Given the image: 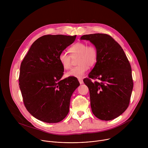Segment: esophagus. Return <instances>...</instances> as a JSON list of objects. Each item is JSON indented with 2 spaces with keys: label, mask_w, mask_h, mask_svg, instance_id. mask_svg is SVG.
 <instances>
[{
  "label": "esophagus",
  "mask_w": 148,
  "mask_h": 148,
  "mask_svg": "<svg viewBox=\"0 0 148 148\" xmlns=\"http://www.w3.org/2000/svg\"><path fill=\"white\" fill-rule=\"evenodd\" d=\"M78 81H79V84H83V80L82 79H81V78H78Z\"/></svg>",
  "instance_id": "obj_1"
}]
</instances>
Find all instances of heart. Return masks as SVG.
I'll use <instances>...</instances> for the list:
<instances>
[{
  "label": "heart",
  "instance_id": "obj_1",
  "mask_svg": "<svg viewBox=\"0 0 148 148\" xmlns=\"http://www.w3.org/2000/svg\"><path fill=\"white\" fill-rule=\"evenodd\" d=\"M70 55L65 51L61 52L58 56L61 65L65 70H69L72 66L73 58H77V66L67 73L68 77L81 78L86 74L89 66H94L98 60V50L92 45H88L85 42H78L69 49Z\"/></svg>",
  "mask_w": 148,
  "mask_h": 148
}]
</instances>
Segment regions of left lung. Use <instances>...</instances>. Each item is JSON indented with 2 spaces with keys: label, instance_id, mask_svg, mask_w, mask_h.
<instances>
[{
  "label": "left lung",
  "instance_id": "left-lung-1",
  "mask_svg": "<svg viewBox=\"0 0 148 148\" xmlns=\"http://www.w3.org/2000/svg\"><path fill=\"white\" fill-rule=\"evenodd\" d=\"M98 50L95 66L84 82L90 91L91 107L99 119L110 121L128 108L134 82L131 66L121 46L110 35L95 33L83 35ZM95 80L92 82L91 79Z\"/></svg>",
  "mask_w": 148,
  "mask_h": 148
}]
</instances>
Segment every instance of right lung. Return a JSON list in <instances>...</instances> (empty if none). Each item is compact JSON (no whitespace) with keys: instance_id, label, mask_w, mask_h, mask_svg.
Returning a JSON list of instances; mask_svg holds the SVG:
<instances>
[{"instance_id":"1","label":"right lung","mask_w":148,"mask_h":148,"mask_svg":"<svg viewBox=\"0 0 148 148\" xmlns=\"http://www.w3.org/2000/svg\"><path fill=\"white\" fill-rule=\"evenodd\" d=\"M76 36L47 34L37 39L21 63L19 87L25 106L37 119L57 123L69 112L71 97L79 83L74 77L61 79L64 69L59 54Z\"/></svg>"}]
</instances>
